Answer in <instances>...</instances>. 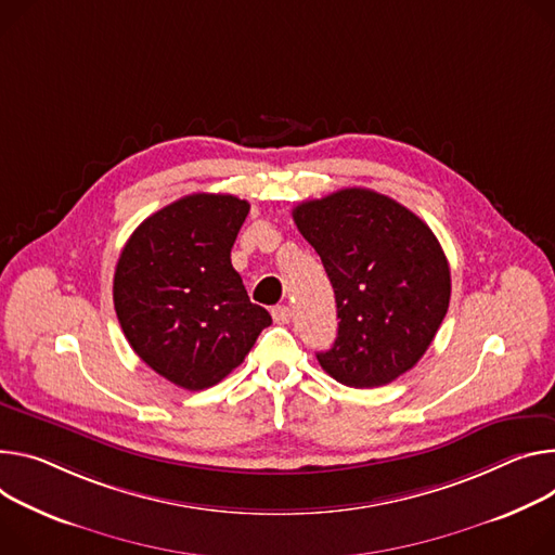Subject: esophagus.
I'll list each match as a JSON object with an SVG mask.
<instances>
[{"instance_id": "1", "label": "esophagus", "mask_w": 555, "mask_h": 555, "mask_svg": "<svg viewBox=\"0 0 555 555\" xmlns=\"http://www.w3.org/2000/svg\"><path fill=\"white\" fill-rule=\"evenodd\" d=\"M272 319H274V323H279V325H287L289 319H292V310H289L287 306H276V308L272 310Z\"/></svg>"}]
</instances>
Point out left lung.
Masks as SVG:
<instances>
[{
    "label": "left lung",
    "instance_id": "1",
    "mask_svg": "<svg viewBox=\"0 0 555 555\" xmlns=\"http://www.w3.org/2000/svg\"><path fill=\"white\" fill-rule=\"evenodd\" d=\"M294 223L319 251L336 296L338 334L321 367L367 389L410 372L431 345L451 296L444 251L405 206L365 188L304 201Z\"/></svg>",
    "mask_w": 555,
    "mask_h": 555
}]
</instances>
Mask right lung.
Wrapping results in <instances>:
<instances>
[{
    "label": "right lung",
    "mask_w": 555,
    "mask_h": 555,
    "mask_svg": "<svg viewBox=\"0 0 555 555\" xmlns=\"http://www.w3.org/2000/svg\"><path fill=\"white\" fill-rule=\"evenodd\" d=\"M247 212L232 194H188L147 217L117 261L113 298L130 347L183 389L223 380L272 323L230 261Z\"/></svg>",
    "instance_id": "add662e5"
}]
</instances>
